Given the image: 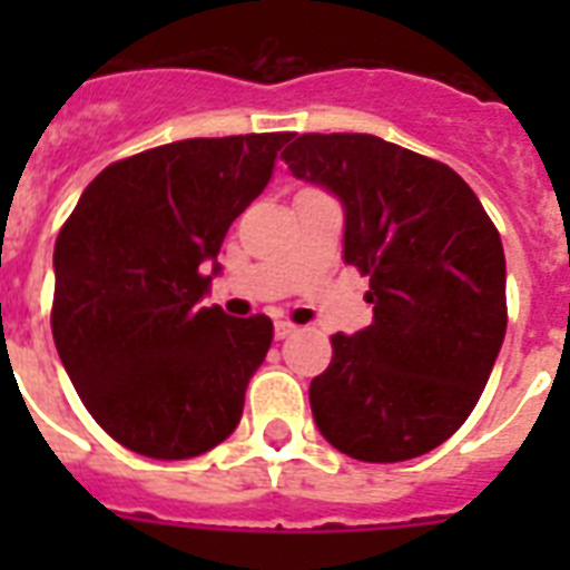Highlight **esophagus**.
<instances>
[{"label":"esophagus","mask_w":570,"mask_h":570,"mask_svg":"<svg viewBox=\"0 0 570 570\" xmlns=\"http://www.w3.org/2000/svg\"><path fill=\"white\" fill-rule=\"evenodd\" d=\"M295 331H298V325H293V322H275V337L277 340L293 337Z\"/></svg>","instance_id":"esophagus-1"}]
</instances>
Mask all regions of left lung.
Wrapping results in <instances>:
<instances>
[{"label":"left lung","mask_w":570,"mask_h":570,"mask_svg":"<svg viewBox=\"0 0 570 570\" xmlns=\"http://www.w3.org/2000/svg\"><path fill=\"white\" fill-rule=\"evenodd\" d=\"M281 156L343 204V259L370 277L373 304V325L331 337L313 420L357 461L425 455L476 407L503 346L500 233L450 165L379 136L307 132Z\"/></svg>","instance_id":"left-lung-1"}]
</instances>
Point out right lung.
Returning <instances> with one entry per match:
<instances>
[{
    "label": "right lung",
    "instance_id": "add662e5",
    "mask_svg": "<svg viewBox=\"0 0 570 570\" xmlns=\"http://www.w3.org/2000/svg\"><path fill=\"white\" fill-rule=\"evenodd\" d=\"M295 132L186 138L109 165L56 239L52 337L91 416L147 459L204 455L239 425L272 320L204 307L222 242ZM214 272H208V266Z\"/></svg>",
    "mask_w": 570,
    "mask_h": 570
}]
</instances>
